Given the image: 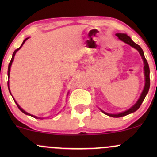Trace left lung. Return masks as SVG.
Segmentation results:
<instances>
[{
    "label": "left lung",
    "mask_w": 157,
    "mask_h": 157,
    "mask_svg": "<svg viewBox=\"0 0 157 157\" xmlns=\"http://www.w3.org/2000/svg\"><path fill=\"white\" fill-rule=\"evenodd\" d=\"M116 35L117 36L118 38L120 40L123 41L124 43L125 44H128L129 46H131V47L136 48V50L139 52L140 55H141L142 60H143L144 63V75H145V86H144V89L142 90L141 95H140V98L138 99L137 102L134 104L132 107L130 108L129 109L126 110V111H123V112H120L119 113H106L105 111H103L102 110H101V111L102 113H104L105 114L108 115L109 117H124L126 116V115L129 114V113H134V111H136L140 107L141 104L143 102V100H145V97H146L147 92L149 91V88H150V69H149V66L148 63H147L146 59H145V55H144V52L142 51V48L140 47L139 45L136 44H135L134 41L131 40V38L129 36L127 35V34L125 33H117Z\"/></svg>",
    "instance_id": "1"
}]
</instances>
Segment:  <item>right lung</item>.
<instances>
[{
	"mask_svg": "<svg viewBox=\"0 0 157 157\" xmlns=\"http://www.w3.org/2000/svg\"><path fill=\"white\" fill-rule=\"evenodd\" d=\"M29 38V37H27V38H26L23 41V44H21V46H20V47L18 48H17V49L16 50H15V52H13V54H12V59H11V61H10V64H9V66H8V77L9 78H10V68H11V66H12V62H13V60H14V57H15V54H16V52H17V51H18V50L20 49V48H21V47H22L23 46V45L24 44V43L26 42V41L27 40H28ZM8 88H9V91H10V93L11 94V91H10V84H9V80H8ZM11 95H12V94H11ZM68 95V94H67ZM13 99H14V97H13ZM14 100H15V103L17 104V107H18V109L21 110V111H22V112L23 113H25V114H26V115H29V116H31V117H34V118H36V119H44V118H41V117H36V116H34V115H32V114H30V113H29L28 112H26V111H25L24 110H23L22 108L21 107V106H20L18 104H17V102L15 101V99H14Z\"/></svg>",
	"mask_w": 157,
	"mask_h": 157,
	"instance_id": "obj_1",
	"label": "right lung"
}]
</instances>
